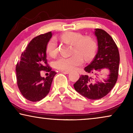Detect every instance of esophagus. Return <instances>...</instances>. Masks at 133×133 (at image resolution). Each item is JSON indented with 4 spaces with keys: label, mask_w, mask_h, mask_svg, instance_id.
Wrapping results in <instances>:
<instances>
[{
    "label": "esophagus",
    "mask_w": 133,
    "mask_h": 133,
    "mask_svg": "<svg viewBox=\"0 0 133 133\" xmlns=\"http://www.w3.org/2000/svg\"><path fill=\"white\" fill-rule=\"evenodd\" d=\"M61 72H62L63 74H69L70 73V71H61Z\"/></svg>",
    "instance_id": "obj_1"
}]
</instances>
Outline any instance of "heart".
<instances>
[{"instance_id":"1","label":"heart","mask_w":133,"mask_h":133,"mask_svg":"<svg viewBox=\"0 0 133 133\" xmlns=\"http://www.w3.org/2000/svg\"><path fill=\"white\" fill-rule=\"evenodd\" d=\"M60 39L73 45L72 54L70 57H61L54 62V66L59 70L71 71L81 66L84 59L92 58L95 53L96 43L91 37L83 36L81 33L67 31L60 36ZM46 50L51 57H55L59 51L58 43L55 38H52L47 43Z\"/></svg>"}]
</instances>
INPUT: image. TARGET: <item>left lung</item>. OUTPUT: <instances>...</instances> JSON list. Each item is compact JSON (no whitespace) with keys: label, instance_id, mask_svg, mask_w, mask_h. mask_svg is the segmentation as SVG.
Instances as JSON below:
<instances>
[{"label":"left lung","instance_id":"1","mask_svg":"<svg viewBox=\"0 0 133 133\" xmlns=\"http://www.w3.org/2000/svg\"><path fill=\"white\" fill-rule=\"evenodd\" d=\"M94 34L97 41V52L93 61L84 69L88 74L81 75L74 84V88L84 97L97 100L107 95L115 85L118 77L120 56L116 43L105 31L97 28L94 30ZM102 69L109 70L107 77L102 82L96 79L93 83V78L88 74H93L97 77V72Z\"/></svg>","mask_w":133,"mask_h":133}]
</instances>
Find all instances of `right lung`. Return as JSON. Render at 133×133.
Returning <instances> with one entry per match:
<instances>
[{"mask_svg": "<svg viewBox=\"0 0 133 133\" xmlns=\"http://www.w3.org/2000/svg\"><path fill=\"white\" fill-rule=\"evenodd\" d=\"M51 37V32H48L32 39L16 65L18 87L23 97L30 101L37 102L46 97L56 74L47 64L46 48ZM42 70L50 72L49 76L42 77Z\"/></svg>", "mask_w": 133, "mask_h": 133, "instance_id": "right-lung-1", "label": "right lung"}]
</instances>
